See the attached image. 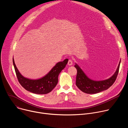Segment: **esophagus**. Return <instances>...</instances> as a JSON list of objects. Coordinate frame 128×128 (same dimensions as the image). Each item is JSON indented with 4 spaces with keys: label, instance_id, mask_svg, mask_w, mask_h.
<instances>
[{
    "label": "esophagus",
    "instance_id": "obj_1",
    "mask_svg": "<svg viewBox=\"0 0 128 128\" xmlns=\"http://www.w3.org/2000/svg\"><path fill=\"white\" fill-rule=\"evenodd\" d=\"M72 64H73V62H72V60H70V59L69 60V61L68 62V65L69 66H71Z\"/></svg>",
    "mask_w": 128,
    "mask_h": 128
}]
</instances>
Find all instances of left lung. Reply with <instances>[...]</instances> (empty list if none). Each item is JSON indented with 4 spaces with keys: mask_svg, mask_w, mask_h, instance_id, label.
Wrapping results in <instances>:
<instances>
[{
    "mask_svg": "<svg viewBox=\"0 0 128 128\" xmlns=\"http://www.w3.org/2000/svg\"><path fill=\"white\" fill-rule=\"evenodd\" d=\"M120 61L114 75L108 79L96 81L89 78L79 66L76 64L74 67L77 70L76 85L82 92L86 94H96L102 92L110 88L115 82L117 78Z\"/></svg>",
    "mask_w": 128,
    "mask_h": 128,
    "instance_id": "left-lung-1",
    "label": "left lung"
}]
</instances>
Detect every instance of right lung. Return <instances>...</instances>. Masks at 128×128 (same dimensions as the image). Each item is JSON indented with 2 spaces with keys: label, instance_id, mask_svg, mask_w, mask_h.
I'll return each instance as SVG.
<instances>
[{
  "label": "right lung",
  "instance_id": "1",
  "mask_svg": "<svg viewBox=\"0 0 128 128\" xmlns=\"http://www.w3.org/2000/svg\"><path fill=\"white\" fill-rule=\"evenodd\" d=\"M13 64L18 81L27 90L36 94H46L54 88L58 82V76L61 71L65 67L68 59L58 62L43 78L38 80H30L24 77L17 69L14 58Z\"/></svg>",
  "mask_w": 128,
  "mask_h": 128
}]
</instances>
